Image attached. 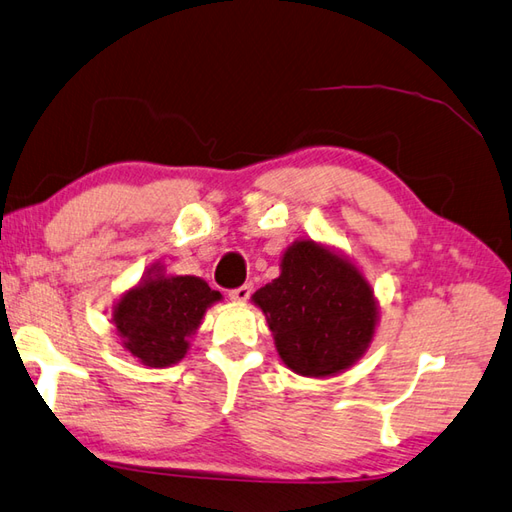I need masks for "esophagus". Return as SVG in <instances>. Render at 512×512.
<instances>
[{"label":"esophagus","instance_id":"34e87169","mask_svg":"<svg viewBox=\"0 0 512 512\" xmlns=\"http://www.w3.org/2000/svg\"><path fill=\"white\" fill-rule=\"evenodd\" d=\"M250 292H253V286H250V284H244V286H239V288H235V290L228 292V297H231V299H233V301H237V303H244V301L250 297Z\"/></svg>","mask_w":512,"mask_h":512}]
</instances>
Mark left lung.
I'll return each instance as SVG.
<instances>
[{
    "mask_svg": "<svg viewBox=\"0 0 512 512\" xmlns=\"http://www.w3.org/2000/svg\"><path fill=\"white\" fill-rule=\"evenodd\" d=\"M279 270L250 297L266 314L279 358L308 378L345 372L374 341V288L350 257L314 239L292 242Z\"/></svg>",
    "mask_w": 512,
    "mask_h": 512,
    "instance_id": "obj_1",
    "label": "left lung"
}]
</instances>
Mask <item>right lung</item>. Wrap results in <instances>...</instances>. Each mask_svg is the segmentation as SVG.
Returning <instances> with one entry per match:
<instances>
[{
  "instance_id": "1",
  "label": "right lung",
  "mask_w": 512,
  "mask_h": 512,
  "mask_svg": "<svg viewBox=\"0 0 512 512\" xmlns=\"http://www.w3.org/2000/svg\"><path fill=\"white\" fill-rule=\"evenodd\" d=\"M222 301L204 279L147 268L136 286L114 303L112 323L125 350L147 367H171L189 352L206 310Z\"/></svg>"
}]
</instances>
